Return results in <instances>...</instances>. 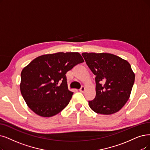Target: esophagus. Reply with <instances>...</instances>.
<instances>
[{
    "instance_id": "1",
    "label": "esophagus",
    "mask_w": 150,
    "mask_h": 150,
    "mask_svg": "<svg viewBox=\"0 0 150 150\" xmlns=\"http://www.w3.org/2000/svg\"><path fill=\"white\" fill-rule=\"evenodd\" d=\"M85 91H86V88H85V87H83V86L79 89V91L81 92H83Z\"/></svg>"
}]
</instances>
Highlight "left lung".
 Segmentation results:
<instances>
[{"label": "left lung", "mask_w": 150, "mask_h": 150, "mask_svg": "<svg viewBox=\"0 0 150 150\" xmlns=\"http://www.w3.org/2000/svg\"><path fill=\"white\" fill-rule=\"evenodd\" d=\"M82 55L96 76V96L88 101L90 108L106 115L119 111L129 100L134 83L130 64L111 53L85 52Z\"/></svg>", "instance_id": "left-lung-1"}]
</instances>
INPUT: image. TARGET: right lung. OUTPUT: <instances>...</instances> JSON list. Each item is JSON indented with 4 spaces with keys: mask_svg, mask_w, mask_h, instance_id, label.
Wrapping results in <instances>:
<instances>
[{
    "mask_svg": "<svg viewBox=\"0 0 150 150\" xmlns=\"http://www.w3.org/2000/svg\"><path fill=\"white\" fill-rule=\"evenodd\" d=\"M83 59L78 52H58L39 56L21 73L20 91L28 106L36 115L49 117L69 103L66 74Z\"/></svg>",
    "mask_w": 150,
    "mask_h": 150,
    "instance_id": "obj_1",
    "label": "right lung"
}]
</instances>
